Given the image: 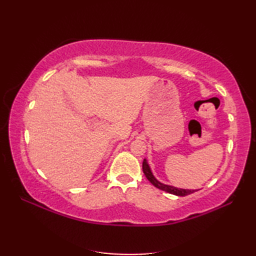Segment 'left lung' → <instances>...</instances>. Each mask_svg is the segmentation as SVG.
Returning <instances> with one entry per match:
<instances>
[{"instance_id":"obj_1","label":"left lung","mask_w":256,"mask_h":256,"mask_svg":"<svg viewBox=\"0 0 256 256\" xmlns=\"http://www.w3.org/2000/svg\"><path fill=\"white\" fill-rule=\"evenodd\" d=\"M143 172L145 174L146 178L148 179V180L152 182V184H154L156 188H158L160 190H164V192H168V194H175V196H179V197H184V196L192 194L194 192H197V190H190V189H182V188H177V187H174V186H170V184H165L160 182L157 180V179L154 177L153 172L150 170V167L148 165V162L146 160H143Z\"/></svg>"}]
</instances>
